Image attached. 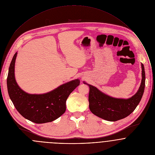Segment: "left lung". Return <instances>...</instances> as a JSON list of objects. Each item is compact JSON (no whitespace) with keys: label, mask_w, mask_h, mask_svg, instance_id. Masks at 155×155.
Returning <instances> with one entry per match:
<instances>
[{"label":"left lung","mask_w":155,"mask_h":155,"mask_svg":"<svg viewBox=\"0 0 155 155\" xmlns=\"http://www.w3.org/2000/svg\"><path fill=\"white\" fill-rule=\"evenodd\" d=\"M142 67V80L137 92L129 99H118L109 97L98 89L88 84L89 107L95 115L109 121H117L129 116L139 104L145 88V71Z\"/></svg>","instance_id":"obj_1"}]
</instances>
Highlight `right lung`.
<instances>
[{
  "instance_id": "add662e5",
  "label": "right lung",
  "mask_w": 155,
  "mask_h": 155,
  "mask_svg": "<svg viewBox=\"0 0 155 155\" xmlns=\"http://www.w3.org/2000/svg\"><path fill=\"white\" fill-rule=\"evenodd\" d=\"M17 55L16 52L12 58L7 77L8 94L15 109L24 117L36 124L50 122L57 119L65 112L67 99L79 85V80L71 81L44 94H27L20 89L15 79Z\"/></svg>"
}]
</instances>
